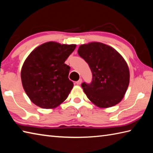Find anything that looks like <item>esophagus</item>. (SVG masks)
Segmentation results:
<instances>
[{
  "instance_id": "esophagus-1",
  "label": "esophagus",
  "mask_w": 153,
  "mask_h": 153,
  "mask_svg": "<svg viewBox=\"0 0 153 153\" xmlns=\"http://www.w3.org/2000/svg\"><path fill=\"white\" fill-rule=\"evenodd\" d=\"M82 79H79L78 81H77V82H76V84L77 85H80L81 83H82Z\"/></svg>"
}]
</instances>
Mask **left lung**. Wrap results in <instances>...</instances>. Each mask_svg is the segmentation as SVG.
<instances>
[{"label":"left lung","instance_id":"obj_1","mask_svg":"<svg viewBox=\"0 0 153 153\" xmlns=\"http://www.w3.org/2000/svg\"><path fill=\"white\" fill-rule=\"evenodd\" d=\"M77 52L88 63L93 75L90 84H82L89 100L100 108L118 104L130 79L129 69L123 56L113 48L97 42L82 44Z\"/></svg>","mask_w":153,"mask_h":153}]
</instances>
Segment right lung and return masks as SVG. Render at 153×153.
<instances>
[{
  "mask_svg": "<svg viewBox=\"0 0 153 153\" xmlns=\"http://www.w3.org/2000/svg\"><path fill=\"white\" fill-rule=\"evenodd\" d=\"M76 44L48 42L30 53L21 70V80L33 103L43 109H53L66 100L74 87L69 79L70 68L65 61Z\"/></svg>",
  "mask_w": 153,
  "mask_h": 153,
  "instance_id": "right-lung-1",
  "label": "right lung"
}]
</instances>
